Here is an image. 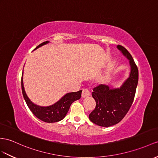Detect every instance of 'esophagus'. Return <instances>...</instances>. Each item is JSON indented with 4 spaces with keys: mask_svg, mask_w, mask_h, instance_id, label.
<instances>
[{
    "mask_svg": "<svg viewBox=\"0 0 158 158\" xmlns=\"http://www.w3.org/2000/svg\"><path fill=\"white\" fill-rule=\"evenodd\" d=\"M90 96V92L86 88H84L82 92V97L83 98H86Z\"/></svg>",
    "mask_w": 158,
    "mask_h": 158,
    "instance_id": "obj_1",
    "label": "esophagus"
}]
</instances>
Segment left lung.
Returning <instances> with one entry per match:
<instances>
[{
	"mask_svg": "<svg viewBox=\"0 0 158 158\" xmlns=\"http://www.w3.org/2000/svg\"><path fill=\"white\" fill-rule=\"evenodd\" d=\"M117 48L129 60L131 68L129 78L120 88L111 89L109 86L99 84L92 92L96 107L89 114L90 120L96 125L106 127L118 123L128 113L133 102L139 79L138 68L131 55L123 46L118 45Z\"/></svg>",
	"mask_w": 158,
	"mask_h": 158,
	"instance_id": "8db88e82",
	"label": "left lung"
}]
</instances>
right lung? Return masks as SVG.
Listing matches in <instances>:
<instances>
[{"instance_id":"right-lung-1","label":"right lung","mask_w":158,"mask_h":158,"mask_svg":"<svg viewBox=\"0 0 158 158\" xmlns=\"http://www.w3.org/2000/svg\"><path fill=\"white\" fill-rule=\"evenodd\" d=\"M48 43H49L48 41L43 42L35 49ZM21 88L25 101L32 113L41 121L46 123H56L62 120L66 115L72 103L76 100L80 99L82 94V90L70 92L66 94L54 105L47 107H42L35 105L27 97L23 84V76L21 77Z\"/></svg>"}]
</instances>
